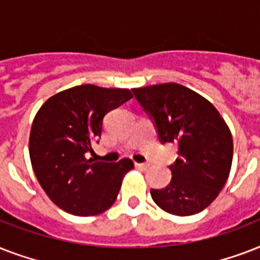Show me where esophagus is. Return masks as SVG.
Instances as JSON below:
<instances>
[{
	"mask_svg": "<svg viewBox=\"0 0 260 260\" xmlns=\"http://www.w3.org/2000/svg\"><path fill=\"white\" fill-rule=\"evenodd\" d=\"M135 166L138 167V169H142V170H146V169L150 167V165L148 163H135Z\"/></svg>",
	"mask_w": 260,
	"mask_h": 260,
	"instance_id": "34e87169",
	"label": "esophagus"
}]
</instances>
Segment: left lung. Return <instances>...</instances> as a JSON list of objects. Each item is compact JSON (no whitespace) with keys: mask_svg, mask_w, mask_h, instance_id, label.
<instances>
[{"mask_svg":"<svg viewBox=\"0 0 260 260\" xmlns=\"http://www.w3.org/2000/svg\"><path fill=\"white\" fill-rule=\"evenodd\" d=\"M162 143H178L173 177L151 197L165 212L191 216L212 204L225 185L234 156L231 131L206 98L178 83L134 89Z\"/></svg>","mask_w":260,"mask_h":260,"instance_id":"obj_1","label":"left lung"}]
</instances>
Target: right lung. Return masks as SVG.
I'll return each mask as SVG.
<instances>
[{
	"label": "right lung",
	"mask_w": 260,
	"mask_h": 260,
	"mask_svg": "<svg viewBox=\"0 0 260 260\" xmlns=\"http://www.w3.org/2000/svg\"><path fill=\"white\" fill-rule=\"evenodd\" d=\"M132 97L128 89L81 85L48 98L35 116L29 135L32 169L51 201L67 213L95 216L116 201L134 162H93L86 152L101 138L105 114Z\"/></svg>",
	"instance_id": "add662e5"
}]
</instances>
